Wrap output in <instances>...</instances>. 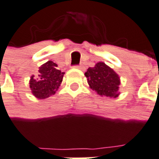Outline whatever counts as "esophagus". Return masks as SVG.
<instances>
[{
    "label": "esophagus",
    "instance_id": "34e87169",
    "mask_svg": "<svg viewBox=\"0 0 159 159\" xmlns=\"http://www.w3.org/2000/svg\"><path fill=\"white\" fill-rule=\"evenodd\" d=\"M74 67L76 68V69H81V70H83V66H75Z\"/></svg>",
    "mask_w": 159,
    "mask_h": 159
}]
</instances>
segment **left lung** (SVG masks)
Segmentation results:
<instances>
[{
    "instance_id": "8db88e82",
    "label": "left lung",
    "mask_w": 159,
    "mask_h": 159,
    "mask_svg": "<svg viewBox=\"0 0 159 159\" xmlns=\"http://www.w3.org/2000/svg\"><path fill=\"white\" fill-rule=\"evenodd\" d=\"M89 88L102 97L117 98L120 94V78L104 62H98L85 72Z\"/></svg>"
}]
</instances>
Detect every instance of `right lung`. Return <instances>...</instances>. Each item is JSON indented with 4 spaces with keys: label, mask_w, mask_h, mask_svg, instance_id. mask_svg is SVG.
<instances>
[{
    "label": "right lung",
    "mask_w": 159,
    "mask_h": 159,
    "mask_svg": "<svg viewBox=\"0 0 159 159\" xmlns=\"http://www.w3.org/2000/svg\"><path fill=\"white\" fill-rule=\"evenodd\" d=\"M39 77L32 76L29 80V88L32 94L39 99H44L54 95L58 90L65 72L58 70L57 64L49 61L39 68Z\"/></svg>",
    "instance_id": "right-lung-1"
}]
</instances>
